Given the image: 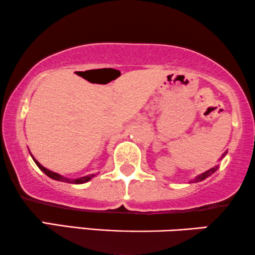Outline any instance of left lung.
I'll return each mask as SVG.
<instances>
[{"mask_svg":"<svg viewBox=\"0 0 255 255\" xmlns=\"http://www.w3.org/2000/svg\"><path fill=\"white\" fill-rule=\"evenodd\" d=\"M226 154H227V151H226V152H224V154H223V156H221V157H220V159H219V160H221V159H223V158H224L225 156H226ZM218 168H219V165H216V166H213L212 168H210V170L205 171V172H204V173H201V174H199V176H197L196 178H194V179H193V180H191V181H190V183H198V181H201V180L206 179V178H207V177H210V176H211V174H212V173H214V172H216V171L218 170Z\"/></svg>","mask_w":255,"mask_h":255,"instance_id":"left-lung-1","label":"left lung"}]
</instances>
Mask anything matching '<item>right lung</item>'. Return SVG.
Wrapping results in <instances>:
<instances>
[{
  "label": "right lung",
  "instance_id": "add662e5",
  "mask_svg": "<svg viewBox=\"0 0 255 255\" xmlns=\"http://www.w3.org/2000/svg\"><path fill=\"white\" fill-rule=\"evenodd\" d=\"M31 154V153H30ZM32 157V156H31ZM32 159H34V161L36 163V165L39 167V170L44 172L45 174H47L48 177H50L51 179L54 180H58V181H64V183H70V184H84L87 183V181H89L90 179H92V178L95 177V174H89V176H85V177H82V178H77V179H70V178H65L61 176V174L56 173V172H52L50 170H48V168H45L44 166H42L41 164L38 163L37 160L35 159L34 157H32Z\"/></svg>",
  "mask_w": 255,
  "mask_h": 255
}]
</instances>
